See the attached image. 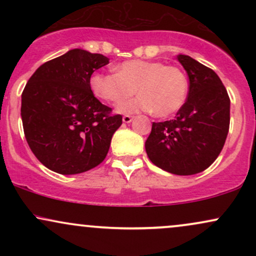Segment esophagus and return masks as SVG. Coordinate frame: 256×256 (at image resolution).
<instances>
[{
    "label": "esophagus",
    "instance_id": "esophagus-1",
    "mask_svg": "<svg viewBox=\"0 0 256 256\" xmlns=\"http://www.w3.org/2000/svg\"><path fill=\"white\" fill-rule=\"evenodd\" d=\"M134 119V116H122V122H124L125 124H130V122Z\"/></svg>",
    "mask_w": 256,
    "mask_h": 256
}]
</instances>
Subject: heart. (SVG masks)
<instances>
[{"instance_id": "b5f03b06", "label": "heart", "mask_w": 256, "mask_h": 256, "mask_svg": "<svg viewBox=\"0 0 256 256\" xmlns=\"http://www.w3.org/2000/svg\"><path fill=\"white\" fill-rule=\"evenodd\" d=\"M116 73L94 72L89 86L95 98L116 102L140 92L136 98L116 106L122 114L155 112L168 116L184 104L189 90L184 72L176 66H165L160 61L128 60L114 66Z\"/></svg>"}]
</instances>
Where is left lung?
I'll use <instances>...</instances> for the list:
<instances>
[{"label": "left lung", "instance_id": "obj_1", "mask_svg": "<svg viewBox=\"0 0 256 256\" xmlns=\"http://www.w3.org/2000/svg\"><path fill=\"white\" fill-rule=\"evenodd\" d=\"M177 60L189 77L186 102L173 120L152 122L146 152L155 166L178 176L204 171L222 152L230 126V98L213 70L188 55Z\"/></svg>", "mask_w": 256, "mask_h": 256}]
</instances>
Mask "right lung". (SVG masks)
Returning a JSON list of instances; mask_svg holds the SVG:
<instances>
[{"mask_svg":"<svg viewBox=\"0 0 256 256\" xmlns=\"http://www.w3.org/2000/svg\"><path fill=\"white\" fill-rule=\"evenodd\" d=\"M110 64L102 54L72 49L43 64L22 95V119L28 146L46 168L78 174L104 160L122 116L91 92L90 76Z\"/></svg>","mask_w":256,"mask_h":256,"instance_id":"right-lung-1","label":"right lung"}]
</instances>
